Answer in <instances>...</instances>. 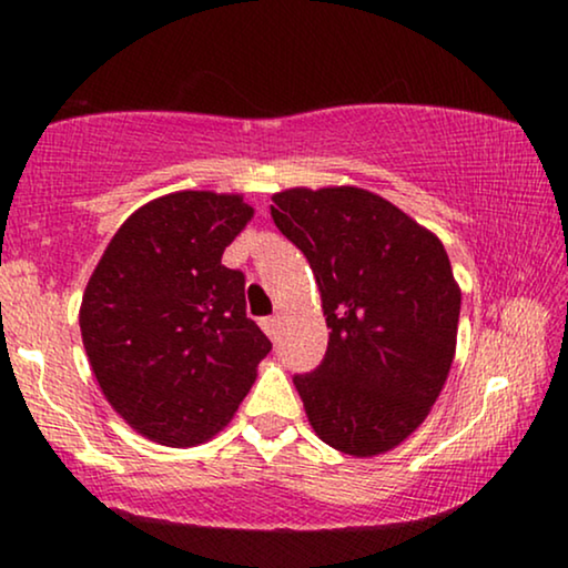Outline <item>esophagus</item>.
<instances>
[{
  "instance_id": "obj_1",
  "label": "esophagus",
  "mask_w": 568,
  "mask_h": 568,
  "mask_svg": "<svg viewBox=\"0 0 568 568\" xmlns=\"http://www.w3.org/2000/svg\"><path fill=\"white\" fill-rule=\"evenodd\" d=\"M278 325H282V317H278V315L263 317V321H261V328L266 331L268 338H276L278 336Z\"/></svg>"
}]
</instances>
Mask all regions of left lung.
<instances>
[{"label":"left lung","mask_w":568,"mask_h":568,"mask_svg":"<svg viewBox=\"0 0 568 568\" xmlns=\"http://www.w3.org/2000/svg\"><path fill=\"white\" fill-rule=\"evenodd\" d=\"M271 216L321 286L328 352L294 375L317 437L354 457L398 447L455 359L460 286L445 245L377 193L333 185L271 196Z\"/></svg>","instance_id":"1"}]
</instances>
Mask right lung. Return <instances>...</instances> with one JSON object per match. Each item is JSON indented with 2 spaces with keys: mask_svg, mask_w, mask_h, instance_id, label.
<instances>
[{
  "mask_svg": "<svg viewBox=\"0 0 568 568\" xmlns=\"http://www.w3.org/2000/svg\"><path fill=\"white\" fill-rule=\"evenodd\" d=\"M251 216L237 193H168L121 224L92 271L80 307L84 352L115 414L146 439H212L271 352L245 315L243 271L222 266Z\"/></svg>",
  "mask_w": 568,
  "mask_h": 568,
  "instance_id": "right-lung-1",
  "label": "right lung"
}]
</instances>
